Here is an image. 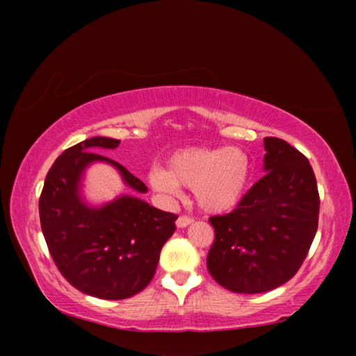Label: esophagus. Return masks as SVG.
<instances>
[{"mask_svg":"<svg viewBox=\"0 0 356 356\" xmlns=\"http://www.w3.org/2000/svg\"><path fill=\"white\" fill-rule=\"evenodd\" d=\"M191 222H193V218H191V216L180 215L179 218H177V221H176V225H177V227H186L188 225H191Z\"/></svg>","mask_w":356,"mask_h":356,"instance_id":"esophagus-1","label":"esophagus"}]
</instances>
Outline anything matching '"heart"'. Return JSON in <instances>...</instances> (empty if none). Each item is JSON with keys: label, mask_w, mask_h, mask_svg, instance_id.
<instances>
[{"label": "heart", "mask_w": 356, "mask_h": 356, "mask_svg": "<svg viewBox=\"0 0 356 356\" xmlns=\"http://www.w3.org/2000/svg\"><path fill=\"white\" fill-rule=\"evenodd\" d=\"M250 155L240 147H186L176 150L163 168L149 171V182L156 191L179 196L180 186L193 188L195 200L209 213L236 209L248 190Z\"/></svg>", "instance_id": "b5f03b06"}]
</instances>
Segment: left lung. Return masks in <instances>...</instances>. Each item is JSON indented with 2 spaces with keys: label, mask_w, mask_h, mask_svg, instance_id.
<instances>
[{
  "label": "left lung",
  "mask_w": 356,
  "mask_h": 356,
  "mask_svg": "<svg viewBox=\"0 0 356 356\" xmlns=\"http://www.w3.org/2000/svg\"><path fill=\"white\" fill-rule=\"evenodd\" d=\"M265 176L232 212L210 216L212 278L237 293L268 292L293 278L318 226V190L306 156L280 138H264Z\"/></svg>",
  "instance_id": "left-lung-1"
}]
</instances>
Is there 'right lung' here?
<instances>
[{
  "instance_id": "add662e5",
  "label": "right lung",
  "mask_w": 356,
  "mask_h": 356,
  "mask_svg": "<svg viewBox=\"0 0 356 356\" xmlns=\"http://www.w3.org/2000/svg\"><path fill=\"white\" fill-rule=\"evenodd\" d=\"M119 143L94 136L65 149L48 171L39 200L42 232L58 270L80 292L104 300L130 298L147 287L177 220L134 196L100 209L80 200L83 171L92 161H106L131 188L147 191L122 165L99 154Z\"/></svg>"
}]
</instances>
